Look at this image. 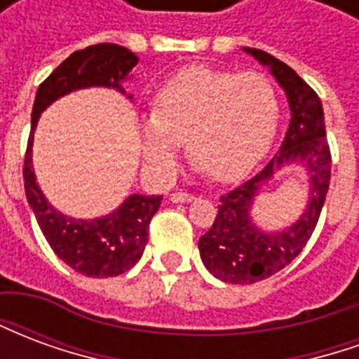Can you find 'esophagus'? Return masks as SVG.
I'll list each match as a JSON object with an SVG mask.
<instances>
[{
  "mask_svg": "<svg viewBox=\"0 0 359 359\" xmlns=\"http://www.w3.org/2000/svg\"><path fill=\"white\" fill-rule=\"evenodd\" d=\"M192 200H196L194 196L187 194V192H175V194H171L172 203H188L192 202Z\"/></svg>",
  "mask_w": 359,
  "mask_h": 359,
  "instance_id": "obj_1",
  "label": "esophagus"
}]
</instances>
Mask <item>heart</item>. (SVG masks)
<instances>
[{
  "label": "heart",
  "mask_w": 359,
  "mask_h": 359,
  "mask_svg": "<svg viewBox=\"0 0 359 359\" xmlns=\"http://www.w3.org/2000/svg\"><path fill=\"white\" fill-rule=\"evenodd\" d=\"M277 123V92L264 74L190 67L157 90L151 117L138 128L144 159L156 171H172L184 142L198 171L231 182L267 154Z\"/></svg>",
  "instance_id": "heart-1"
}]
</instances>
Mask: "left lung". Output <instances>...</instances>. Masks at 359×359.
I'll list each match as a JSON object with an SVG mask.
<instances>
[{
	"label": "left lung",
	"instance_id": "1",
	"mask_svg": "<svg viewBox=\"0 0 359 359\" xmlns=\"http://www.w3.org/2000/svg\"><path fill=\"white\" fill-rule=\"evenodd\" d=\"M246 53L269 67L290 107V125L280 149L256 177L219 198L217 217L198 241L200 257L213 277L231 285H252L286 267L308 244L323 210L331 182V151L325 138L323 105L319 95L294 69L256 48ZM300 163L310 177L309 205L301 219L283 231H262L249 217L253 198L285 164Z\"/></svg>",
	"mask_w": 359,
	"mask_h": 359
}]
</instances>
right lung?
I'll return each mask as SVG.
<instances>
[{
    "label": "right lung",
    "instance_id": "right-lung-1",
    "mask_svg": "<svg viewBox=\"0 0 359 359\" xmlns=\"http://www.w3.org/2000/svg\"><path fill=\"white\" fill-rule=\"evenodd\" d=\"M136 63L138 57L123 46L95 43L71 53L36 92L22 169L25 192L51 250L69 267L86 277H115L138 264L148 244L149 221L159 210L163 196H128L117 210L97 219L63 215L46 200L36 182L32 167L34 130L42 111L74 90L103 86L125 94L123 82Z\"/></svg>",
    "mask_w": 359,
    "mask_h": 359
}]
</instances>
